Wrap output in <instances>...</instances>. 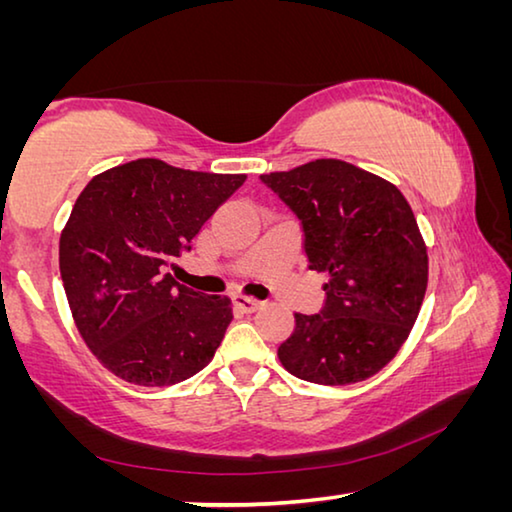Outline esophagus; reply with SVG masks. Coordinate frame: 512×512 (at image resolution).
Listing matches in <instances>:
<instances>
[{
	"mask_svg": "<svg viewBox=\"0 0 512 512\" xmlns=\"http://www.w3.org/2000/svg\"><path fill=\"white\" fill-rule=\"evenodd\" d=\"M235 307L244 314H255V311L262 307V302L255 298H246V296H235Z\"/></svg>",
	"mask_w": 512,
	"mask_h": 512,
	"instance_id": "34e87169",
	"label": "esophagus"
}]
</instances>
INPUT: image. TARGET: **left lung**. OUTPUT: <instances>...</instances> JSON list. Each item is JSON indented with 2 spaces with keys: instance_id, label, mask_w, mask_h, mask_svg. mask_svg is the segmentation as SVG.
Here are the masks:
<instances>
[{
  "instance_id": "obj_1",
  "label": "left lung",
  "mask_w": 512,
  "mask_h": 512,
  "mask_svg": "<svg viewBox=\"0 0 512 512\" xmlns=\"http://www.w3.org/2000/svg\"><path fill=\"white\" fill-rule=\"evenodd\" d=\"M262 183L300 219L311 271L327 275L325 307L296 314L280 363L323 386L377 375L409 339L427 291V246L411 205L393 183L334 158L264 173Z\"/></svg>"
}]
</instances>
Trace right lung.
<instances>
[{"mask_svg":"<svg viewBox=\"0 0 512 512\" xmlns=\"http://www.w3.org/2000/svg\"><path fill=\"white\" fill-rule=\"evenodd\" d=\"M244 180L140 158L94 176L76 198L60 232V277L85 345L112 375L171 386L212 361L230 298L187 289L164 268Z\"/></svg>","mask_w":512,"mask_h":512,"instance_id":"right-lung-1","label":"right lung"}]
</instances>
